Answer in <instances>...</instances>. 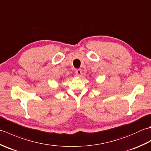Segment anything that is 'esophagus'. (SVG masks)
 <instances>
[{
    "label": "esophagus",
    "instance_id": "34e87169",
    "mask_svg": "<svg viewBox=\"0 0 151 151\" xmlns=\"http://www.w3.org/2000/svg\"><path fill=\"white\" fill-rule=\"evenodd\" d=\"M82 74V70L81 69H76L75 71V75L77 76H81Z\"/></svg>",
    "mask_w": 151,
    "mask_h": 151
}]
</instances>
